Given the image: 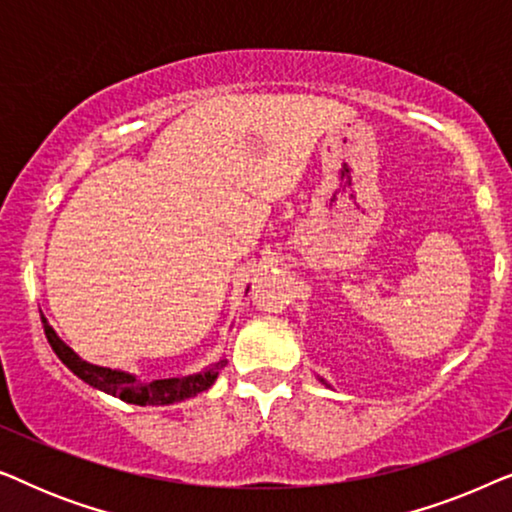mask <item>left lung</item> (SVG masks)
<instances>
[{
  "label": "left lung",
  "mask_w": 512,
  "mask_h": 512,
  "mask_svg": "<svg viewBox=\"0 0 512 512\" xmlns=\"http://www.w3.org/2000/svg\"><path fill=\"white\" fill-rule=\"evenodd\" d=\"M321 382H324V380H321Z\"/></svg>",
  "instance_id": "left-lung-1"
}]
</instances>
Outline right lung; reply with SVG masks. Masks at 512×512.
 Masks as SVG:
<instances>
[{"mask_svg": "<svg viewBox=\"0 0 512 512\" xmlns=\"http://www.w3.org/2000/svg\"><path fill=\"white\" fill-rule=\"evenodd\" d=\"M41 324H44L48 345L53 347V352L58 354V359L65 363L76 377H81V380L88 382L90 387L100 389L104 394H111L132 405H172V403L184 401V398L198 396L200 391L212 387L216 377H219V370L226 366V361H219L193 375L142 382L137 380L135 375L125 373V370H111V368L93 366V363L83 361L72 347L65 345V342L58 338V333L53 331L44 314H41Z\"/></svg>", "mask_w": 512, "mask_h": 512, "instance_id": "obj_1", "label": "right lung"}]
</instances>
